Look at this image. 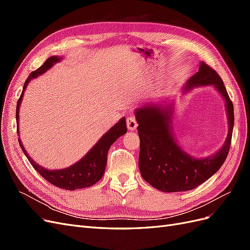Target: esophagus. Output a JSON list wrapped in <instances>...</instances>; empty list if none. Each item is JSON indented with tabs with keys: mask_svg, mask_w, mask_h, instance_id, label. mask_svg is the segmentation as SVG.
I'll return each mask as SVG.
<instances>
[{
	"mask_svg": "<svg viewBox=\"0 0 250 250\" xmlns=\"http://www.w3.org/2000/svg\"><path fill=\"white\" fill-rule=\"evenodd\" d=\"M137 127H138V123H137V121H135V118L133 117V116H128V118H127V128H128V130H135L137 129Z\"/></svg>",
	"mask_w": 250,
	"mask_h": 250,
	"instance_id": "obj_1",
	"label": "esophagus"
}]
</instances>
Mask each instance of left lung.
I'll use <instances>...</instances> for the list:
<instances>
[{
  "label": "left lung",
  "instance_id": "1",
  "mask_svg": "<svg viewBox=\"0 0 250 250\" xmlns=\"http://www.w3.org/2000/svg\"><path fill=\"white\" fill-rule=\"evenodd\" d=\"M214 86L225 102L228 137L216 153L196 158L181 148L173 132L174 101H151L134 111L139 124V167L144 180L162 192H184L197 188L221 168L228 157L233 129V105L216 71L203 62L198 72L187 81L183 93L195 87Z\"/></svg>",
  "mask_w": 250,
  "mask_h": 250
}]
</instances>
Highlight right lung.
Masks as SVG:
<instances>
[{"label":"right lung","instance_id":"right-lung-1","mask_svg":"<svg viewBox=\"0 0 250 250\" xmlns=\"http://www.w3.org/2000/svg\"><path fill=\"white\" fill-rule=\"evenodd\" d=\"M60 60H62V57L51 56L46 60V62H44V63L40 67V69L32 72L27 78L17 105L16 116H17V125H18L19 135H20V129H19L20 106L22 100V97H24L25 90L27 88V85L32 79L37 78L40 75L46 73L55 63L59 62ZM126 132H127L126 119L122 118L118 123H116V125H113L106 133H104L102 135L101 139L96 143V145H94V147L90 149L88 152L81 158V160H79L77 163L73 164L72 166H70V167L60 169V170H49L42 167L41 165L36 164L35 161H33L32 158L29 156L27 150L25 149L24 145H22V143L20 139H19V143L22 152H24L25 155L27 156L28 161L31 163L32 167L39 172L44 179L48 180L50 184L54 185L58 188H64V190H69V191H74V190H77V188H84L92 187L97 183V181H99L102 178V176L104 175L105 167H106L107 153L110 146L120 137L124 135Z\"/></svg>","mask_w":250,"mask_h":250}]
</instances>
